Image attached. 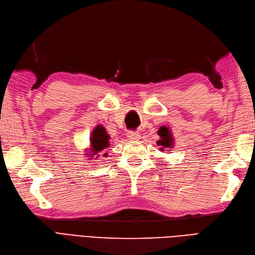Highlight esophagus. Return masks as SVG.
Returning a JSON list of instances; mask_svg holds the SVG:
<instances>
[{
    "instance_id": "obj_1",
    "label": "esophagus",
    "mask_w": 255,
    "mask_h": 255,
    "mask_svg": "<svg viewBox=\"0 0 255 255\" xmlns=\"http://www.w3.org/2000/svg\"><path fill=\"white\" fill-rule=\"evenodd\" d=\"M127 136L128 137L129 140H138L140 137V135L137 132H134V130H129V132L127 133Z\"/></svg>"
}]
</instances>
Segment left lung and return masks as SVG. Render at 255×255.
Here are the masks:
<instances>
[{
	"mask_svg": "<svg viewBox=\"0 0 255 255\" xmlns=\"http://www.w3.org/2000/svg\"><path fill=\"white\" fill-rule=\"evenodd\" d=\"M157 134H159L161 137V139L157 140V144L166 148H171V146H173L174 143H173V135H171L169 128L166 127H162L160 128L159 130H157Z\"/></svg>",
	"mask_w": 255,
	"mask_h": 255,
	"instance_id": "left-lung-1",
	"label": "left lung"
}]
</instances>
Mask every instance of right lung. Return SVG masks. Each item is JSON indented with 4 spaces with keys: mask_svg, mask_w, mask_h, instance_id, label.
Segmentation results:
<instances>
[{
    "mask_svg": "<svg viewBox=\"0 0 255 255\" xmlns=\"http://www.w3.org/2000/svg\"><path fill=\"white\" fill-rule=\"evenodd\" d=\"M109 135L107 134L106 129L104 127L102 126H98L92 132L91 135V149L93 152L91 153V155H95L98 154L99 152H102L103 150H105L106 148H108L111 146V142H109ZM100 155V154H99ZM107 154H104V156H106ZM89 159H92V157H89Z\"/></svg>",
    "mask_w": 255,
    "mask_h": 255,
    "instance_id": "obj_1",
    "label": "right lung"
}]
</instances>
